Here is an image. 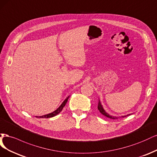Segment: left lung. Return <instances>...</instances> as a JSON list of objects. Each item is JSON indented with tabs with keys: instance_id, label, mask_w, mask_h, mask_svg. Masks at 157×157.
I'll list each match as a JSON object with an SVG mask.
<instances>
[{
	"instance_id": "1",
	"label": "left lung",
	"mask_w": 157,
	"mask_h": 157,
	"mask_svg": "<svg viewBox=\"0 0 157 157\" xmlns=\"http://www.w3.org/2000/svg\"><path fill=\"white\" fill-rule=\"evenodd\" d=\"M98 109L100 111V112L102 113V115H104V116H105V117H107L108 118H110V119H118L119 117H115V116H112V115H109L107 112H105V111L104 110V109L103 108V106L102 105V104H101L100 100H98ZM130 114H128L127 115H124V116H121V117H126V116H128L130 115Z\"/></svg>"
}]
</instances>
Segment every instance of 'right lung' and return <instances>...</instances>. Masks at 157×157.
I'll use <instances>...</instances> for the list:
<instances>
[{
    "label": "right lung",
    "instance_id": "obj_1",
    "mask_svg": "<svg viewBox=\"0 0 157 157\" xmlns=\"http://www.w3.org/2000/svg\"><path fill=\"white\" fill-rule=\"evenodd\" d=\"M69 97H70L68 96V97L63 101V102L61 104V105H60L56 110H55L54 112H52V113H49V114H46V115H42V116H36V117H39V118H50V117H54V116H55V115H57V114H59L60 112H61L62 109H63V108L64 107V105H66V104H67V102H68V100Z\"/></svg>",
    "mask_w": 157,
    "mask_h": 157
}]
</instances>
